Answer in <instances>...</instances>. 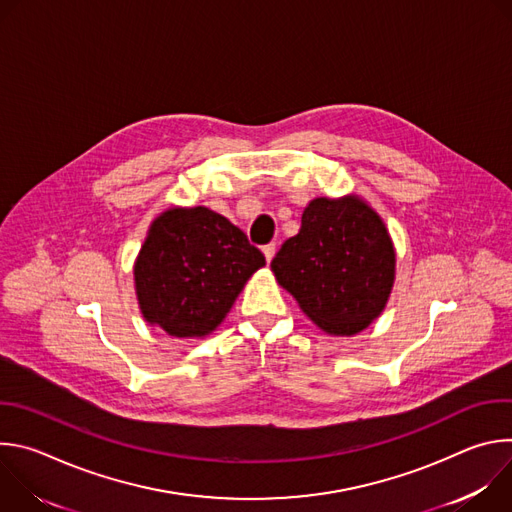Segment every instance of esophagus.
Here are the masks:
<instances>
[{
  "label": "esophagus",
  "instance_id": "esophagus-1",
  "mask_svg": "<svg viewBox=\"0 0 512 512\" xmlns=\"http://www.w3.org/2000/svg\"><path fill=\"white\" fill-rule=\"evenodd\" d=\"M261 251H263V255H265L267 263H271V259H273V255H275V243H269V245H265Z\"/></svg>",
  "mask_w": 512,
  "mask_h": 512
}]
</instances>
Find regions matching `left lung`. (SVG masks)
<instances>
[{
	"instance_id": "8db88e82",
	"label": "left lung",
	"mask_w": 512,
	"mask_h": 512,
	"mask_svg": "<svg viewBox=\"0 0 512 512\" xmlns=\"http://www.w3.org/2000/svg\"><path fill=\"white\" fill-rule=\"evenodd\" d=\"M397 253L377 210L356 194L314 198L271 261L277 283L330 336H354L385 310Z\"/></svg>"
}]
</instances>
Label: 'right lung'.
I'll return each mask as SVG.
<instances>
[{"mask_svg":"<svg viewBox=\"0 0 512 512\" xmlns=\"http://www.w3.org/2000/svg\"><path fill=\"white\" fill-rule=\"evenodd\" d=\"M263 265V253L223 214L170 206L154 218L133 263L141 316L174 338H204Z\"/></svg>","mask_w":512,"mask_h":512,"instance_id":"obj_1","label":"right lung"}]
</instances>
